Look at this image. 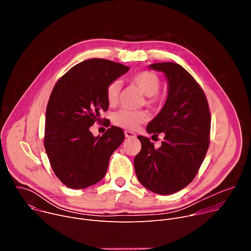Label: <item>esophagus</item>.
<instances>
[{
  "mask_svg": "<svg viewBox=\"0 0 251 251\" xmlns=\"http://www.w3.org/2000/svg\"><path fill=\"white\" fill-rule=\"evenodd\" d=\"M125 137L126 138H135L136 137V134L135 133H133V132H131V131H125Z\"/></svg>",
  "mask_w": 251,
  "mask_h": 251,
  "instance_id": "obj_1",
  "label": "esophagus"
}]
</instances>
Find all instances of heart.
Returning <instances> with one entry per match:
<instances>
[{
	"label": "heart",
	"mask_w": 251,
	"mask_h": 251,
	"mask_svg": "<svg viewBox=\"0 0 251 251\" xmlns=\"http://www.w3.org/2000/svg\"><path fill=\"white\" fill-rule=\"evenodd\" d=\"M131 81L142 91L143 94L147 96V103L149 105H154L159 102V97L157 95L161 81L159 76L152 73V71H141V73L132 76ZM120 92V83L115 80L109 83L106 89L107 101L110 105H114L117 102L118 95ZM148 119V114L145 111H132L127 109H121L114 113L113 122L115 125L127 129L135 130L140 124L146 122Z\"/></svg>",
	"instance_id": "b5f03b06"
}]
</instances>
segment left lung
Here are the masks:
<instances>
[{"instance_id":"8db88e82","label":"left lung","mask_w":251,"mask_h":251,"mask_svg":"<svg viewBox=\"0 0 251 251\" xmlns=\"http://www.w3.org/2000/svg\"><path fill=\"white\" fill-rule=\"evenodd\" d=\"M149 68L165 75L168 96L146 129L153 136L164 133L165 137L161 147L156 149L149 138L138 136L142 149L134 159V167L139 182L146 189L171 195L194 180L205 157L210 113L202 89L183 66L159 62L150 64Z\"/></svg>"}]
</instances>
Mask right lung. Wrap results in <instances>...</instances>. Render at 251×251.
I'll return each mask as SVG.
<instances>
[{"label": "right lung", "mask_w": 251, "mask_h": 251, "mask_svg": "<svg viewBox=\"0 0 251 251\" xmlns=\"http://www.w3.org/2000/svg\"><path fill=\"white\" fill-rule=\"evenodd\" d=\"M129 69L91 58L70 68L54 85L47 107L45 148L54 174L66 187L85 189L101 181L123 142L119 127L111 126L101 137H94L90 127L100 110L108 109L107 86Z\"/></svg>", "instance_id": "add662e5"}]
</instances>
